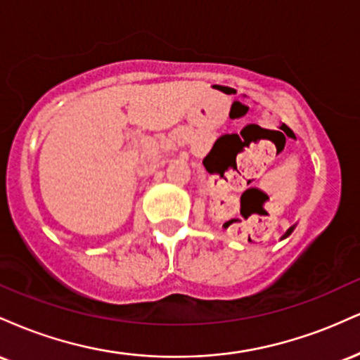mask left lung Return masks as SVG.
Returning <instances> with one entry per match:
<instances>
[{"mask_svg": "<svg viewBox=\"0 0 360 360\" xmlns=\"http://www.w3.org/2000/svg\"><path fill=\"white\" fill-rule=\"evenodd\" d=\"M295 226H296V225L289 226V229L286 230V233H284V235H283V237H281V240H283V238H286V237H289V235H291V233H292V230H295Z\"/></svg>", "mask_w": 360, "mask_h": 360, "instance_id": "1", "label": "left lung"}]
</instances>
